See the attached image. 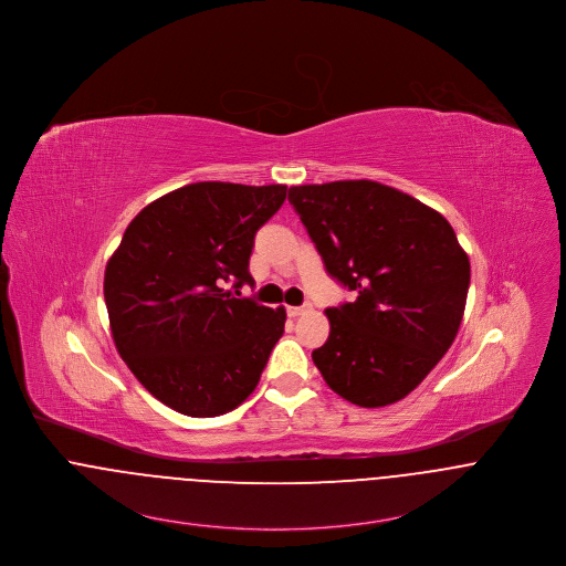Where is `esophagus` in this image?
<instances>
[{
  "label": "esophagus",
  "mask_w": 566,
  "mask_h": 566,
  "mask_svg": "<svg viewBox=\"0 0 566 566\" xmlns=\"http://www.w3.org/2000/svg\"><path fill=\"white\" fill-rule=\"evenodd\" d=\"M311 311V305H303V307H287V313L292 315V317H298V315H305Z\"/></svg>",
  "instance_id": "34e87169"
}]
</instances>
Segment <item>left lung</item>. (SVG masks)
<instances>
[{"instance_id": "left-lung-1", "label": "left lung", "mask_w": 566, "mask_h": 566, "mask_svg": "<svg viewBox=\"0 0 566 566\" xmlns=\"http://www.w3.org/2000/svg\"><path fill=\"white\" fill-rule=\"evenodd\" d=\"M326 272L357 294L326 308L331 335L313 350L326 385L376 409L407 398L452 346L463 319L469 258L432 207L378 181L290 188Z\"/></svg>"}]
</instances>
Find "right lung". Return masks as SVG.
Segmentation results:
<instances>
[{
  "mask_svg": "<svg viewBox=\"0 0 566 566\" xmlns=\"http://www.w3.org/2000/svg\"><path fill=\"white\" fill-rule=\"evenodd\" d=\"M285 192L279 184L184 186L145 207L107 261L103 296L116 350L172 411L216 417L255 391L285 308L235 296L253 285L255 233Z\"/></svg>",
  "mask_w": 566,
  "mask_h": 566,
  "instance_id": "obj_1",
  "label": "right lung"
}]
</instances>
